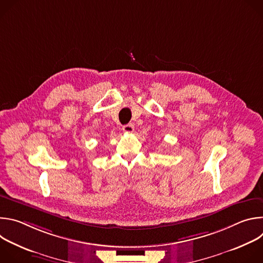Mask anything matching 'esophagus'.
<instances>
[{"mask_svg": "<svg viewBox=\"0 0 263 263\" xmlns=\"http://www.w3.org/2000/svg\"><path fill=\"white\" fill-rule=\"evenodd\" d=\"M123 131L125 133H132L134 131V126L132 124H128V125H125L123 127Z\"/></svg>", "mask_w": 263, "mask_h": 263, "instance_id": "obj_1", "label": "esophagus"}]
</instances>
